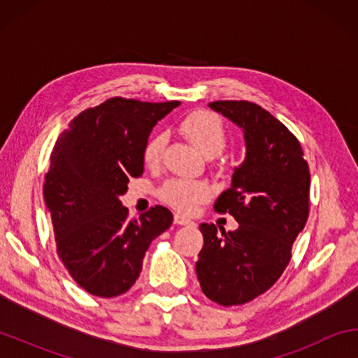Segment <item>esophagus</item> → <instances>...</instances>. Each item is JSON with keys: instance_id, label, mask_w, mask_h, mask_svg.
I'll use <instances>...</instances> for the list:
<instances>
[{"instance_id": "1", "label": "esophagus", "mask_w": 358, "mask_h": 358, "mask_svg": "<svg viewBox=\"0 0 358 358\" xmlns=\"http://www.w3.org/2000/svg\"><path fill=\"white\" fill-rule=\"evenodd\" d=\"M173 222L178 224V226H191V224H192L191 220H187V217L181 216V215H175L173 216Z\"/></svg>"}]
</instances>
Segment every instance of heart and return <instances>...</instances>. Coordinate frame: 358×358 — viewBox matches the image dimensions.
Returning <instances> with one entry per match:
<instances>
[{
    "label": "heart",
    "instance_id": "heart-1",
    "mask_svg": "<svg viewBox=\"0 0 358 358\" xmlns=\"http://www.w3.org/2000/svg\"><path fill=\"white\" fill-rule=\"evenodd\" d=\"M181 136L186 137L205 157L220 156L227 143L226 129L216 115L196 110L181 120L178 126ZM166 147V137L156 134L145 143L143 162L148 167H156L161 162L162 151ZM211 186L207 181L173 178L166 181L159 189L161 201L180 213H192L199 205L211 197Z\"/></svg>",
    "mask_w": 358,
    "mask_h": 358
}]
</instances>
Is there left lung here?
<instances>
[{"label":"left lung","mask_w":358,"mask_h":358,"mask_svg":"<svg viewBox=\"0 0 358 358\" xmlns=\"http://www.w3.org/2000/svg\"><path fill=\"white\" fill-rule=\"evenodd\" d=\"M208 106L243 129L246 156L215 202L238 229L217 234L215 224H201L196 273L211 301L243 305L273 286L292 257L310 213V169L296 137L265 108L248 101Z\"/></svg>","instance_id":"left-lung-1"}]
</instances>
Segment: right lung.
<instances>
[{
	"label": "right lung",
	"mask_w": 358,
	"mask_h": 358,
	"mask_svg": "<svg viewBox=\"0 0 358 358\" xmlns=\"http://www.w3.org/2000/svg\"><path fill=\"white\" fill-rule=\"evenodd\" d=\"M178 106L110 98L78 113L57 138L44 201L58 257L88 294L112 299L129 290L150 243L171 227L173 216L161 205L129 220L120 196L143 173L151 129Z\"/></svg>",
	"instance_id": "1"
}]
</instances>
